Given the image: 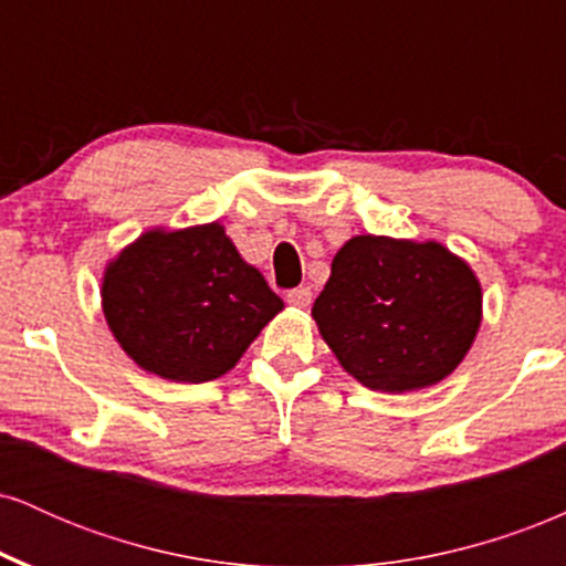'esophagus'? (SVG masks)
Segmentation results:
<instances>
[{
  "instance_id": "1",
  "label": "esophagus",
  "mask_w": 566,
  "mask_h": 566,
  "mask_svg": "<svg viewBox=\"0 0 566 566\" xmlns=\"http://www.w3.org/2000/svg\"><path fill=\"white\" fill-rule=\"evenodd\" d=\"M287 303L295 308H308L311 305V287H297L287 292Z\"/></svg>"
}]
</instances>
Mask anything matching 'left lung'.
<instances>
[{"label":"left lung","instance_id":"left-lung-1","mask_svg":"<svg viewBox=\"0 0 566 566\" xmlns=\"http://www.w3.org/2000/svg\"><path fill=\"white\" fill-rule=\"evenodd\" d=\"M311 316L361 386L418 391L469 354L482 324V284L444 244L365 233L337 250Z\"/></svg>","mask_w":566,"mask_h":566}]
</instances>
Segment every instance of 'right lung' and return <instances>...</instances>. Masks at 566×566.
Returning a JSON list of instances; mask_svg holds the SVG:
<instances>
[{"label":"right lung","mask_w":566,"mask_h":566,"mask_svg":"<svg viewBox=\"0 0 566 566\" xmlns=\"http://www.w3.org/2000/svg\"><path fill=\"white\" fill-rule=\"evenodd\" d=\"M101 297L129 359L175 382L229 373L284 308L220 223L140 233L106 265Z\"/></svg>","instance_id":"right-lung-1"}]
</instances>
